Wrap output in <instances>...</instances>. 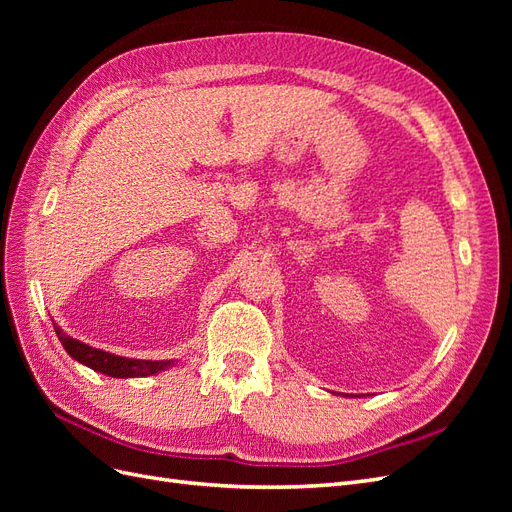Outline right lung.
Here are the masks:
<instances>
[{
	"instance_id": "right-lung-1",
	"label": "right lung",
	"mask_w": 512,
	"mask_h": 512,
	"mask_svg": "<svg viewBox=\"0 0 512 512\" xmlns=\"http://www.w3.org/2000/svg\"><path fill=\"white\" fill-rule=\"evenodd\" d=\"M55 327V324H53ZM55 333L59 337L61 346L72 356L74 361H79L100 374H106L111 378H145L160 374V371L173 367V361H143V359H128V356H117L111 352H104L100 348H91L79 339H72L59 327H55Z\"/></svg>"
}]
</instances>
